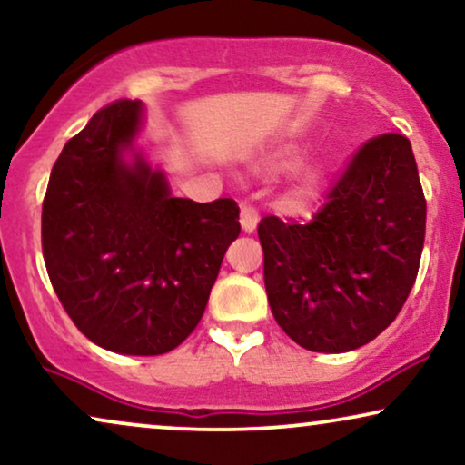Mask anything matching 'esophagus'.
<instances>
[{
	"label": "esophagus",
	"instance_id": "34e87169",
	"mask_svg": "<svg viewBox=\"0 0 465 465\" xmlns=\"http://www.w3.org/2000/svg\"><path fill=\"white\" fill-rule=\"evenodd\" d=\"M258 220H261V215H258L256 207H252L250 203H241V228L245 232H254Z\"/></svg>",
	"mask_w": 465,
	"mask_h": 465
}]
</instances>
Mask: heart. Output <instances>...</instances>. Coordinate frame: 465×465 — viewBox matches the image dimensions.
Wrapping results in <instances>:
<instances>
[{
	"instance_id": "heart-1",
	"label": "heart",
	"mask_w": 465,
	"mask_h": 465,
	"mask_svg": "<svg viewBox=\"0 0 465 465\" xmlns=\"http://www.w3.org/2000/svg\"><path fill=\"white\" fill-rule=\"evenodd\" d=\"M322 181H324V171L322 168H310L303 177H301L299 185L292 190V204L294 207L303 209L307 204H312L316 201L318 194H321L322 188Z\"/></svg>"
}]
</instances>
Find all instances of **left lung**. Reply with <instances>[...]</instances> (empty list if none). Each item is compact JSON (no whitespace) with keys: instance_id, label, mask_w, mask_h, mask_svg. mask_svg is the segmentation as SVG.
I'll return each instance as SVG.
<instances>
[{"instance_id":"1","label":"left lung","mask_w":465,"mask_h":465,"mask_svg":"<svg viewBox=\"0 0 465 465\" xmlns=\"http://www.w3.org/2000/svg\"><path fill=\"white\" fill-rule=\"evenodd\" d=\"M312 222L258 224L264 288L284 333L312 352H348L378 337L419 273L427 204L401 134L354 153Z\"/></svg>"}]
</instances>
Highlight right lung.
<instances>
[{
	"instance_id": "right-lung-1",
	"label": "right lung",
	"mask_w": 465,
	"mask_h": 465,
	"mask_svg": "<svg viewBox=\"0 0 465 465\" xmlns=\"http://www.w3.org/2000/svg\"><path fill=\"white\" fill-rule=\"evenodd\" d=\"M141 125V102L117 100L65 143L42 203V254L87 340L155 357L201 322L241 224L232 198L173 196L164 173L136 152Z\"/></svg>"
}]
</instances>
